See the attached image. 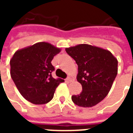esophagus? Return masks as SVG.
I'll return each instance as SVG.
<instances>
[{"label":"esophagus","mask_w":133,"mask_h":133,"mask_svg":"<svg viewBox=\"0 0 133 133\" xmlns=\"http://www.w3.org/2000/svg\"><path fill=\"white\" fill-rule=\"evenodd\" d=\"M73 80H74V78H73V77H72V76H68V77L66 78V81H68V82H72Z\"/></svg>","instance_id":"obj_1"}]
</instances>
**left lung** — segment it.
Returning a JSON list of instances; mask_svg holds the SVG:
<instances>
[{"mask_svg":"<svg viewBox=\"0 0 133 133\" xmlns=\"http://www.w3.org/2000/svg\"><path fill=\"white\" fill-rule=\"evenodd\" d=\"M78 67L77 80L82 85L79 95L72 96L75 105L90 108L108 94L117 74V61L111 52L88 44L65 49Z\"/></svg>","mask_w":133,"mask_h":133,"instance_id":"left-lung-1","label":"left lung"}]
</instances>
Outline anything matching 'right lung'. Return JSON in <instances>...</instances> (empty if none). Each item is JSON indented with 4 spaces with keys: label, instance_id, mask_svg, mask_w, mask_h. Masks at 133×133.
<instances>
[{
    "label": "right lung",
    "instance_id": "right-lung-1",
    "mask_svg": "<svg viewBox=\"0 0 133 133\" xmlns=\"http://www.w3.org/2000/svg\"><path fill=\"white\" fill-rule=\"evenodd\" d=\"M61 49L41 42L17 50L10 61V75L23 97L31 103L42 105L53 98L55 89L64 80L52 77L51 61Z\"/></svg>",
    "mask_w": 133,
    "mask_h": 133
}]
</instances>
